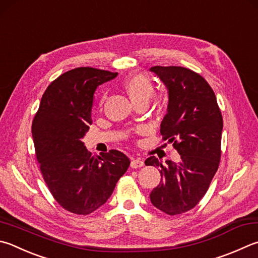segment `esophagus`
Returning <instances> with one entry per match:
<instances>
[{"label":"esophagus","instance_id":"1","mask_svg":"<svg viewBox=\"0 0 258 258\" xmlns=\"http://www.w3.org/2000/svg\"><path fill=\"white\" fill-rule=\"evenodd\" d=\"M144 166V161L142 159H133L132 161H131V167L133 168V169H138V168H141Z\"/></svg>","mask_w":258,"mask_h":258}]
</instances>
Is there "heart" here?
I'll return each instance as SVG.
<instances>
[{
	"label": "heart",
	"mask_w": 258,
	"mask_h": 258,
	"mask_svg": "<svg viewBox=\"0 0 258 258\" xmlns=\"http://www.w3.org/2000/svg\"><path fill=\"white\" fill-rule=\"evenodd\" d=\"M123 88L135 104L148 102L154 95V84L151 79L144 74H134L123 81ZM104 97L101 98V102Z\"/></svg>",
	"instance_id": "b5f03b06"
}]
</instances>
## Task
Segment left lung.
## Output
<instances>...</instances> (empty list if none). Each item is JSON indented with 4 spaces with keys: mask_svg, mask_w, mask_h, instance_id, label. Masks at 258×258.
<instances>
[{
    "mask_svg": "<svg viewBox=\"0 0 258 258\" xmlns=\"http://www.w3.org/2000/svg\"><path fill=\"white\" fill-rule=\"evenodd\" d=\"M168 90L167 114L160 125L163 139L174 143L181 160L156 157L147 166L160 167L161 181L150 194L154 208L166 214L184 213L207 193L221 158L222 115L212 88L205 79L181 67H153Z\"/></svg>",
    "mask_w": 258,
    "mask_h": 258,
    "instance_id": "obj_1",
    "label": "left lung"
}]
</instances>
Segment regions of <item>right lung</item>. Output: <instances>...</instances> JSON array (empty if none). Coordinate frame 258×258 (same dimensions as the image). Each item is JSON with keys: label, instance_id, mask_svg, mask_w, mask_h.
<instances>
[{"label": "right lung", "instance_id": "obj_1", "mask_svg": "<svg viewBox=\"0 0 258 258\" xmlns=\"http://www.w3.org/2000/svg\"><path fill=\"white\" fill-rule=\"evenodd\" d=\"M118 73L77 68L46 89L32 121L36 157L51 195L65 210L87 215L104 205L130 166L117 150L97 156L82 139L91 125L93 95Z\"/></svg>", "mask_w": 258, "mask_h": 258}]
</instances>
